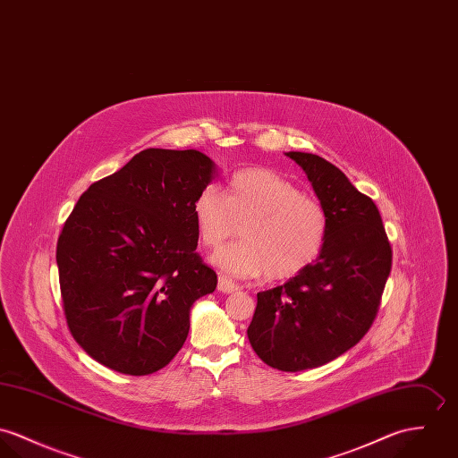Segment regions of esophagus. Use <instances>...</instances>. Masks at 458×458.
Returning a JSON list of instances; mask_svg holds the SVG:
<instances>
[{"mask_svg":"<svg viewBox=\"0 0 458 458\" xmlns=\"http://www.w3.org/2000/svg\"><path fill=\"white\" fill-rule=\"evenodd\" d=\"M239 288H241L239 284L232 283V281L226 279V277H219V281H217V290H219L221 293H233V292H237Z\"/></svg>","mask_w":458,"mask_h":458,"instance_id":"34e87169","label":"esophagus"}]
</instances>
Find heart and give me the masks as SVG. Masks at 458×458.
Wrapping results in <instances>:
<instances>
[{
  "label": "heart",
  "mask_w": 458,
  "mask_h": 458,
  "mask_svg": "<svg viewBox=\"0 0 458 458\" xmlns=\"http://www.w3.org/2000/svg\"><path fill=\"white\" fill-rule=\"evenodd\" d=\"M200 242L221 248L242 225V241L223 248L212 261L228 276L284 281L307 270L323 251L328 214L281 174L250 166L233 172L225 193L205 186L193 202Z\"/></svg>",
  "instance_id": "heart-1"
}]
</instances>
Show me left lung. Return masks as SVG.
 I'll return each instance as SVG.
<instances>
[{
  "label": "left lung",
  "instance_id": "left-lung-1",
  "mask_svg": "<svg viewBox=\"0 0 458 458\" xmlns=\"http://www.w3.org/2000/svg\"><path fill=\"white\" fill-rule=\"evenodd\" d=\"M297 161L328 214L319 258L283 286L258 293L248 337L267 365L297 372L346 353L369 332L392 270V246L372 199L330 161Z\"/></svg>",
  "mask_w": 458,
  "mask_h": 458
}]
</instances>
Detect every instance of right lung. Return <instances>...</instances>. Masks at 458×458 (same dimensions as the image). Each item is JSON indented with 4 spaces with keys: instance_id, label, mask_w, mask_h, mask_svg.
I'll list each match as a JSON object with an SVG mask.
<instances>
[{
    "instance_id": "1",
    "label": "right lung",
    "mask_w": 458,
    "mask_h": 458,
    "mask_svg": "<svg viewBox=\"0 0 458 458\" xmlns=\"http://www.w3.org/2000/svg\"><path fill=\"white\" fill-rule=\"evenodd\" d=\"M214 170L195 149H146L93 182L64 221L55 261L66 325L105 367L148 376L168 365L191 305L216 290L193 219Z\"/></svg>"
}]
</instances>
